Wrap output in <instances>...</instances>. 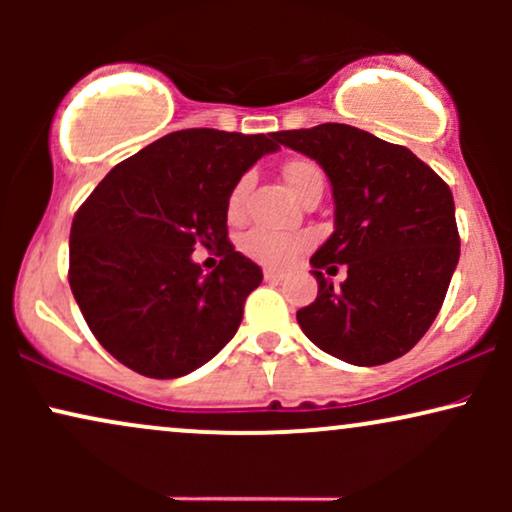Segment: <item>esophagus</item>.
<instances>
[{"label": "esophagus", "instance_id": "obj_1", "mask_svg": "<svg viewBox=\"0 0 512 512\" xmlns=\"http://www.w3.org/2000/svg\"><path fill=\"white\" fill-rule=\"evenodd\" d=\"M264 279H267V281H281V279H286V274L279 272V269H264Z\"/></svg>", "mask_w": 512, "mask_h": 512}]
</instances>
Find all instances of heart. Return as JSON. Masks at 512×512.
Returning a JSON list of instances; mask_svg holds the SVG:
<instances>
[{"mask_svg":"<svg viewBox=\"0 0 512 512\" xmlns=\"http://www.w3.org/2000/svg\"><path fill=\"white\" fill-rule=\"evenodd\" d=\"M281 173H284L286 185H289V190L296 197H301L310 185H315V182H325L320 166L308 161V158H293V161L286 163ZM248 187V178H240L236 185H233L226 204L231 219H240V216H243ZM303 245L305 240L298 236H284V233H272L264 231V228H255V231L245 233L240 248H243L245 255L252 257V260L267 264V267H289V264L298 257V252L303 250Z\"/></svg>","mask_w":512,"mask_h":512,"instance_id":"obj_1","label":"heart"}]
</instances>
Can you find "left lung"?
<instances>
[{
  "label": "left lung",
  "mask_w": 512,
  "mask_h": 512,
  "mask_svg": "<svg viewBox=\"0 0 512 512\" xmlns=\"http://www.w3.org/2000/svg\"><path fill=\"white\" fill-rule=\"evenodd\" d=\"M332 182L334 233L310 257L315 303L296 313L315 346L354 366H383L436 320L460 260L450 187L407 146L325 122L274 132ZM347 267L334 287L321 274Z\"/></svg>",
  "instance_id": "1"
}]
</instances>
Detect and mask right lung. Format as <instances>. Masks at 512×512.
Listing matches in <instances>:
<instances>
[{
    "label": "right lung",
    "mask_w": 512,
    "mask_h": 512,
    "mask_svg": "<svg viewBox=\"0 0 512 512\" xmlns=\"http://www.w3.org/2000/svg\"><path fill=\"white\" fill-rule=\"evenodd\" d=\"M274 134L180 129L117 163L81 204L69 286L93 337L146 378L192 373L233 339L262 269L228 240V195ZM199 244L222 257L204 275Z\"/></svg>",
    "instance_id": "1"
}]
</instances>
